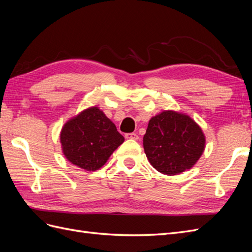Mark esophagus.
Here are the masks:
<instances>
[{"label":"esophagus","mask_w":252,"mask_h":252,"mask_svg":"<svg viewBox=\"0 0 252 252\" xmlns=\"http://www.w3.org/2000/svg\"><path fill=\"white\" fill-rule=\"evenodd\" d=\"M125 138L129 139V140H139V135L132 132V133H126L125 134Z\"/></svg>","instance_id":"obj_1"}]
</instances>
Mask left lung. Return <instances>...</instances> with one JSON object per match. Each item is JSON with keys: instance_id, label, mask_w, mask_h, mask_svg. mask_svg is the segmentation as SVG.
I'll list each match as a JSON object with an SVG mask.
<instances>
[{"instance_id": "obj_1", "label": "left lung", "mask_w": 252, "mask_h": 252, "mask_svg": "<svg viewBox=\"0 0 252 252\" xmlns=\"http://www.w3.org/2000/svg\"><path fill=\"white\" fill-rule=\"evenodd\" d=\"M206 139L187 114L164 110L152 117L143 138L149 163L158 172L174 175L190 169L201 158Z\"/></svg>"}]
</instances>
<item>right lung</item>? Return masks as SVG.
<instances>
[{
  "label": "right lung",
  "mask_w": 252,
  "mask_h": 252,
  "mask_svg": "<svg viewBox=\"0 0 252 252\" xmlns=\"http://www.w3.org/2000/svg\"><path fill=\"white\" fill-rule=\"evenodd\" d=\"M62 151L71 164L95 171L107 162L124 136L96 106L67 121L60 134Z\"/></svg>",
  "instance_id": "right-lung-1"
}]
</instances>
